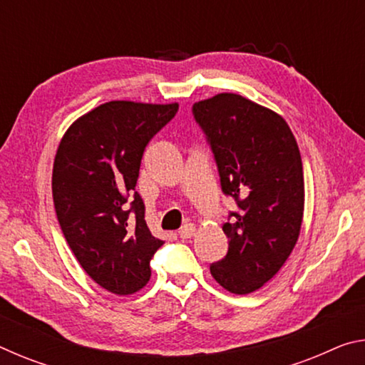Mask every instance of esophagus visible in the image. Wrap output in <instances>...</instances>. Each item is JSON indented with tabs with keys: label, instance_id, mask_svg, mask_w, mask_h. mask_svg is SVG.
<instances>
[{
	"label": "esophagus",
	"instance_id": "obj_1",
	"mask_svg": "<svg viewBox=\"0 0 365 365\" xmlns=\"http://www.w3.org/2000/svg\"><path fill=\"white\" fill-rule=\"evenodd\" d=\"M195 233H196V227L193 224L183 225L180 230H178V235H180L182 240H188L191 237H195Z\"/></svg>",
	"mask_w": 365,
	"mask_h": 365
}]
</instances>
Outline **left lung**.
Instances as JSON below:
<instances>
[{"mask_svg": "<svg viewBox=\"0 0 365 365\" xmlns=\"http://www.w3.org/2000/svg\"><path fill=\"white\" fill-rule=\"evenodd\" d=\"M217 164L220 187L237 201L222 230L227 256L211 274L227 292L248 294L282 269L298 242L304 175L298 143L282 115L235 93L193 104Z\"/></svg>", "mask_w": 365, "mask_h": 365, "instance_id": "left-lung-1", "label": "left lung"}]
</instances>
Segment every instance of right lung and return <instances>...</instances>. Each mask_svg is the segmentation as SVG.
<instances>
[{"instance_id": "right-lung-1", "label": "right lung", "mask_w": 365, "mask_h": 365, "mask_svg": "<svg viewBox=\"0 0 365 365\" xmlns=\"http://www.w3.org/2000/svg\"><path fill=\"white\" fill-rule=\"evenodd\" d=\"M178 104L109 101L67 128L53 165V201L64 238L82 269L108 292L143 288L163 240L153 237L135 191L150 140Z\"/></svg>"}]
</instances>
